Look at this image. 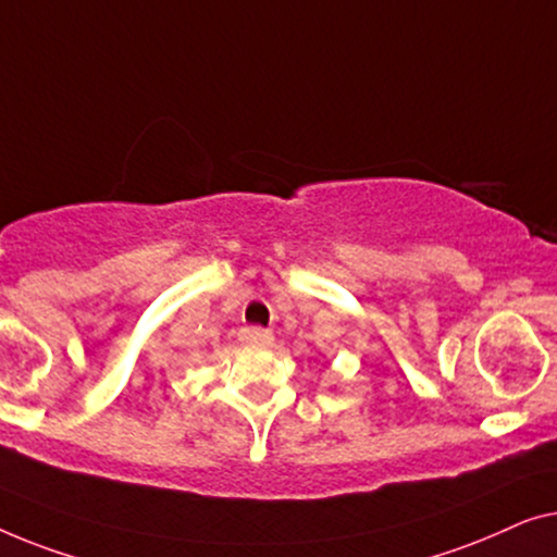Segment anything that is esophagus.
Returning a JSON list of instances; mask_svg holds the SVG:
<instances>
[{"label": "esophagus", "instance_id": "esophagus-1", "mask_svg": "<svg viewBox=\"0 0 557 557\" xmlns=\"http://www.w3.org/2000/svg\"><path fill=\"white\" fill-rule=\"evenodd\" d=\"M239 341L247 343V346H270L272 333L264 331V327H245L239 333Z\"/></svg>", "mask_w": 557, "mask_h": 557}]
</instances>
